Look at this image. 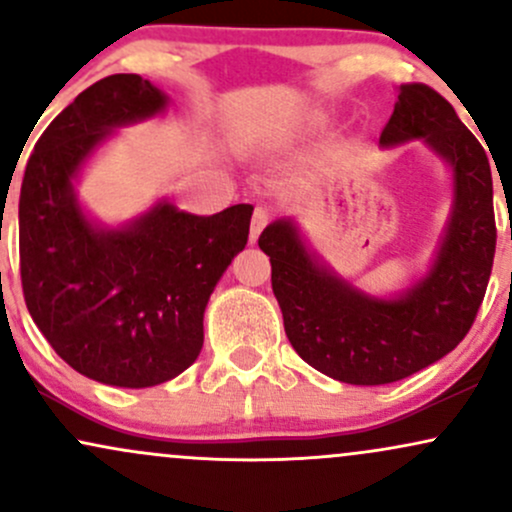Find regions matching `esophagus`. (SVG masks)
<instances>
[{"mask_svg":"<svg viewBox=\"0 0 512 512\" xmlns=\"http://www.w3.org/2000/svg\"><path fill=\"white\" fill-rule=\"evenodd\" d=\"M269 223V209L267 207H257L255 214H252V223H250V243L255 245L257 238H260L262 228Z\"/></svg>","mask_w":512,"mask_h":512,"instance_id":"obj_1","label":"esophagus"}]
</instances>
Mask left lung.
Returning <instances> with one entry per match:
<instances>
[{
	"label": "left lung",
	"instance_id": "8db88e82",
	"mask_svg": "<svg viewBox=\"0 0 512 512\" xmlns=\"http://www.w3.org/2000/svg\"><path fill=\"white\" fill-rule=\"evenodd\" d=\"M421 139L452 170V209L428 272L392 298L356 289L308 250L291 219L257 243L272 262V289L296 354L349 385H387L450 354L472 327L496 252L486 151L455 108L424 84H402L380 134L390 149Z\"/></svg>",
	"mask_w": 512,
	"mask_h": 512
}]
</instances>
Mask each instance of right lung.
<instances>
[{
	"mask_svg": "<svg viewBox=\"0 0 512 512\" xmlns=\"http://www.w3.org/2000/svg\"><path fill=\"white\" fill-rule=\"evenodd\" d=\"M168 96L139 74L88 86L35 144L19 199L28 313L57 356L86 378L151 387L197 361L204 308L248 243L252 204L214 216L168 199L110 228L76 197L81 168L115 129L161 115Z\"/></svg>",
	"mask_w": 512,
	"mask_h": 512,
	"instance_id": "obj_1",
	"label": "right lung"
}]
</instances>
